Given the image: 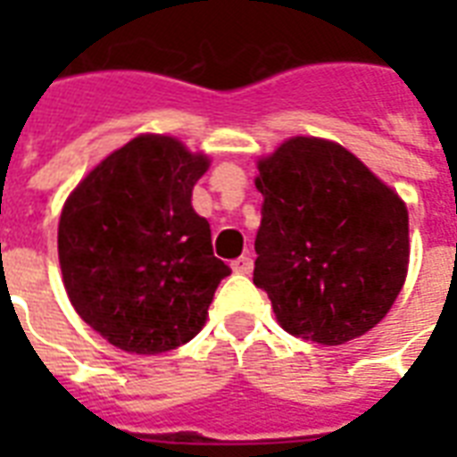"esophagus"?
I'll list each match as a JSON object with an SVG mask.
<instances>
[{
	"label": "esophagus",
	"mask_w": 457,
	"mask_h": 457,
	"mask_svg": "<svg viewBox=\"0 0 457 457\" xmlns=\"http://www.w3.org/2000/svg\"><path fill=\"white\" fill-rule=\"evenodd\" d=\"M232 270H235L237 275H251V270H253V261H251L249 256H239L237 261H232Z\"/></svg>",
	"instance_id": "obj_1"
}]
</instances>
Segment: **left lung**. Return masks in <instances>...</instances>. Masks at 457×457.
<instances>
[{
	"label": "left lung",
	"instance_id": "1",
	"mask_svg": "<svg viewBox=\"0 0 457 457\" xmlns=\"http://www.w3.org/2000/svg\"><path fill=\"white\" fill-rule=\"evenodd\" d=\"M253 285L294 337L337 346L389 312L408 272V211L344 146L294 137L258 163Z\"/></svg>",
	"mask_w": 457,
	"mask_h": 457
}]
</instances>
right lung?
<instances>
[{
  "mask_svg": "<svg viewBox=\"0 0 457 457\" xmlns=\"http://www.w3.org/2000/svg\"><path fill=\"white\" fill-rule=\"evenodd\" d=\"M208 158L178 139L145 135L106 156L68 196L59 263L85 322L130 353H163L194 339L229 268L192 189Z\"/></svg>",
  "mask_w": 457,
  "mask_h": 457,
  "instance_id": "add662e5",
  "label": "right lung"
}]
</instances>
